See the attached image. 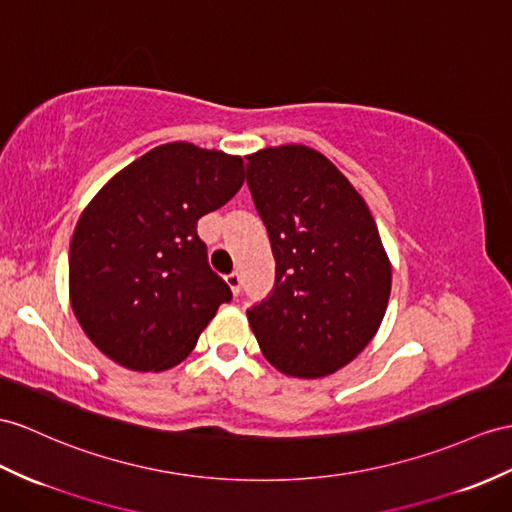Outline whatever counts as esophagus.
<instances>
[{"label":"esophagus","instance_id":"esophagus-1","mask_svg":"<svg viewBox=\"0 0 512 512\" xmlns=\"http://www.w3.org/2000/svg\"><path fill=\"white\" fill-rule=\"evenodd\" d=\"M226 282H228V286H230V291H232V295H239L241 293V276L239 273H230V276L226 278Z\"/></svg>","mask_w":512,"mask_h":512}]
</instances>
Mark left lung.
Segmentation results:
<instances>
[{
    "mask_svg": "<svg viewBox=\"0 0 512 512\" xmlns=\"http://www.w3.org/2000/svg\"><path fill=\"white\" fill-rule=\"evenodd\" d=\"M247 160L276 289L247 310L265 358L286 376L339 371L376 336L391 295V260L352 182L317 149L280 145Z\"/></svg>",
    "mask_w": 512,
    "mask_h": 512,
    "instance_id": "1",
    "label": "left lung"
}]
</instances>
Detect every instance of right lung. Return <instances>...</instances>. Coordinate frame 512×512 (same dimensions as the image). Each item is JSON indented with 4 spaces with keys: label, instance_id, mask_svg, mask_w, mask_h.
<instances>
[{
    "label": "right lung",
    "instance_id": "obj_1",
    "mask_svg": "<svg viewBox=\"0 0 512 512\" xmlns=\"http://www.w3.org/2000/svg\"><path fill=\"white\" fill-rule=\"evenodd\" d=\"M243 182L241 156L176 141L97 191L71 236L69 302L99 352L132 371H165L193 352L232 299L208 269L197 219Z\"/></svg>",
    "mask_w": 512,
    "mask_h": 512
}]
</instances>
